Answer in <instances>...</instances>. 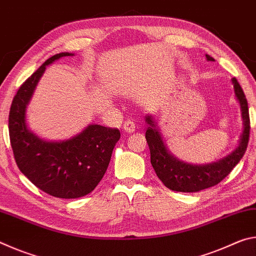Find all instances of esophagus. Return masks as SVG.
I'll use <instances>...</instances> for the list:
<instances>
[{
  "label": "esophagus",
  "mask_w": 256,
  "mask_h": 256,
  "mask_svg": "<svg viewBox=\"0 0 256 256\" xmlns=\"http://www.w3.org/2000/svg\"><path fill=\"white\" fill-rule=\"evenodd\" d=\"M123 128L126 133H133L134 131H136V123H134L131 120H125L123 124Z\"/></svg>",
  "instance_id": "esophagus-1"
}]
</instances>
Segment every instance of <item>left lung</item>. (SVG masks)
<instances>
[{"label":"left lung","mask_w":256,"mask_h":256,"mask_svg":"<svg viewBox=\"0 0 256 256\" xmlns=\"http://www.w3.org/2000/svg\"><path fill=\"white\" fill-rule=\"evenodd\" d=\"M208 60H214V58L206 54ZM234 92L237 102H240L242 112V130L238 140V144L226 157L216 162L206 164H193L182 162L175 157L167 148L164 138L152 115L146 116V123L148 125L146 131V138L150 149L151 164L156 174L164 185L176 192H198L209 188L220 183L232 168L240 162L248 144L250 136V116L248 100L238 84L236 78H232Z\"/></svg>","instance_id":"1"}]
</instances>
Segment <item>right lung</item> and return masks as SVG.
<instances>
[{
	"instance_id": "1",
	"label": "right lung",
	"mask_w": 256,
	"mask_h": 256,
	"mask_svg": "<svg viewBox=\"0 0 256 256\" xmlns=\"http://www.w3.org/2000/svg\"><path fill=\"white\" fill-rule=\"evenodd\" d=\"M73 53L52 56L26 80L12 100L8 133L21 172L52 196L78 198L92 192L105 175L120 133L118 128L89 124L68 140L47 141L29 128L27 108L46 66Z\"/></svg>"
}]
</instances>
